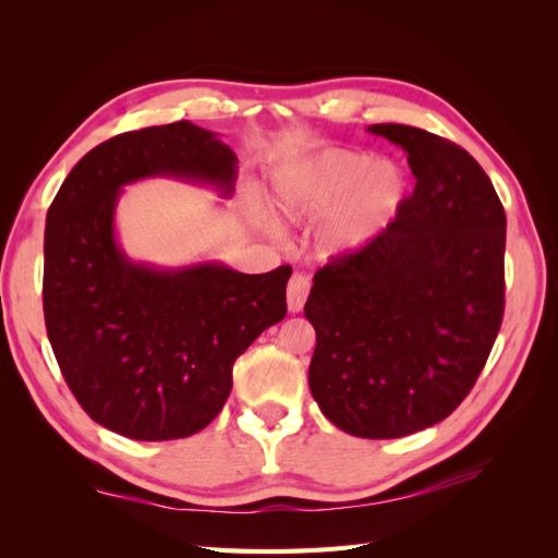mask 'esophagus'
I'll return each mask as SVG.
<instances>
[{"mask_svg": "<svg viewBox=\"0 0 558 558\" xmlns=\"http://www.w3.org/2000/svg\"><path fill=\"white\" fill-rule=\"evenodd\" d=\"M306 294H310V278L304 272H294L288 282V310L302 312V306L306 302Z\"/></svg>", "mask_w": 558, "mask_h": 558, "instance_id": "34e87169", "label": "esophagus"}]
</instances>
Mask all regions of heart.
Here are the masks:
<instances>
[{
	"mask_svg": "<svg viewBox=\"0 0 558 558\" xmlns=\"http://www.w3.org/2000/svg\"><path fill=\"white\" fill-rule=\"evenodd\" d=\"M410 196V174L400 162L372 153L328 148L288 165L270 184L278 225H318L326 256H350L369 246L400 216Z\"/></svg>",
	"mask_w": 558,
	"mask_h": 558,
	"instance_id": "heart-1",
	"label": "heart"
}]
</instances>
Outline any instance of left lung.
Returning a JSON list of instances; mask_svg holds the SVG:
<instances>
[{"mask_svg": "<svg viewBox=\"0 0 558 558\" xmlns=\"http://www.w3.org/2000/svg\"><path fill=\"white\" fill-rule=\"evenodd\" d=\"M369 132L408 153L414 192L366 248L316 270L310 388L338 429L400 438L475 386L504 318L506 213L480 162L405 124Z\"/></svg>", "mask_w": 558, "mask_h": 558, "instance_id": "8db88e82", "label": "left lung"}]
</instances>
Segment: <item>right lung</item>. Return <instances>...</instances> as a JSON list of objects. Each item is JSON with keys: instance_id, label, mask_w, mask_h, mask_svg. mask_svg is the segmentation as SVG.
<instances>
[{"instance_id": "obj_1", "label": "right lung", "mask_w": 558, "mask_h": 558, "mask_svg": "<svg viewBox=\"0 0 558 558\" xmlns=\"http://www.w3.org/2000/svg\"><path fill=\"white\" fill-rule=\"evenodd\" d=\"M160 174L230 194L236 156L184 120L120 134L76 162L45 225L43 310L59 369L90 420L134 441L184 438L216 420L234 360L288 314L292 276L129 260L114 240L117 198Z\"/></svg>"}]
</instances>
